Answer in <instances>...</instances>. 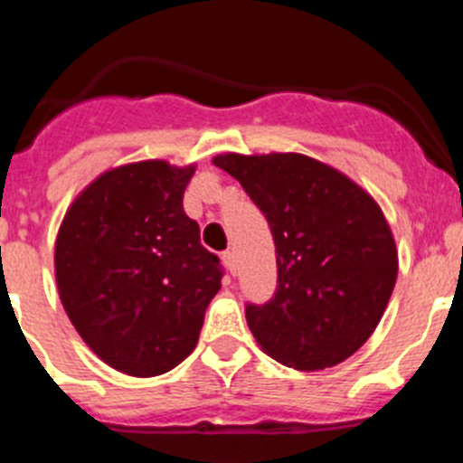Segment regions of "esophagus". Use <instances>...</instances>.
<instances>
[{
  "label": "esophagus",
  "mask_w": 463,
  "mask_h": 463,
  "mask_svg": "<svg viewBox=\"0 0 463 463\" xmlns=\"http://www.w3.org/2000/svg\"><path fill=\"white\" fill-rule=\"evenodd\" d=\"M222 260H223V265H226V269L231 271V274H235V256H232V251L223 253Z\"/></svg>",
  "instance_id": "1"
}]
</instances>
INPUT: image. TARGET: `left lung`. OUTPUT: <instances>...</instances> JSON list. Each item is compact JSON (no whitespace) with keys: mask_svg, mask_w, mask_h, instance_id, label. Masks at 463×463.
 Wrapping results in <instances>:
<instances>
[{"mask_svg":"<svg viewBox=\"0 0 463 463\" xmlns=\"http://www.w3.org/2000/svg\"><path fill=\"white\" fill-rule=\"evenodd\" d=\"M267 217L279 288L246 306L265 354L295 370L334 368L374 334L397 280V246L379 203L338 168L301 153L212 159Z\"/></svg>","mask_w":463,"mask_h":463,"instance_id":"left-lung-1","label":"left lung"}]
</instances>
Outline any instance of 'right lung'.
<instances>
[{"label": "right lung", "instance_id": "add662e5", "mask_svg": "<svg viewBox=\"0 0 463 463\" xmlns=\"http://www.w3.org/2000/svg\"><path fill=\"white\" fill-rule=\"evenodd\" d=\"M196 164H120L86 184L54 241L59 297L90 352L129 377H157L194 352L222 288L183 196Z\"/></svg>", "mask_w": 463, "mask_h": 463}]
</instances>
